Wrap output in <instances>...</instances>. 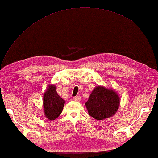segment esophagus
Returning <instances> with one entry per match:
<instances>
[{
	"mask_svg": "<svg viewBox=\"0 0 158 158\" xmlns=\"http://www.w3.org/2000/svg\"><path fill=\"white\" fill-rule=\"evenodd\" d=\"M74 100H75V101H80V100H81V96H75V97H74V98H73Z\"/></svg>",
	"mask_w": 158,
	"mask_h": 158,
	"instance_id": "1",
	"label": "esophagus"
}]
</instances>
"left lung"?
<instances>
[{
	"instance_id": "1",
	"label": "left lung",
	"mask_w": 158,
	"mask_h": 158,
	"mask_svg": "<svg viewBox=\"0 0 158 158\" xmlns=\"http://www.w3.org/2000/svg\"><path fill=\"white\" fill-rule=\"evenodd\" d=\"M120 98L115 90L97 86L85 102L89 115L96 120L113 116L118 110Z\"/></svg>"
}]
</instances>
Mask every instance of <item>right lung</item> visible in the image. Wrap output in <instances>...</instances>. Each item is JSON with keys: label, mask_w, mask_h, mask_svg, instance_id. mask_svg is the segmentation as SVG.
<instances>
[{"label": "right lung", "mask_w": 158, "mask_h": 158, "mask_svg": "<svg viewBox=\"0 0 158 158\" xmlns=\"http://www.w3.org/2000/svg\"><path fill=\"white\" fill-rule=\"evenodd\" d=\"M65 100L56 92L54 85H49L43 95V109L45 117L49 120H54L61 114Z\"/></svg>", "instance_id": "obj_1"}]
</instances>
